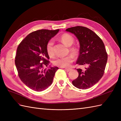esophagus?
I'll list each match as a JSON object with an SVG mask.
<instances>
[{"label":"esophagus","mask_w":121,"mask_h":121,"mask_svg":"<svg viewBox=\"0 0 121 121\" xmlns=\"http://www.w3.org/2000/svg\"><path fill=\"white\" fill-rule=\"evenodd\" d=\"M65 70L66 71V72H70V71L72 70V69L69 68H65Z\"/></svg>","instance_id":"1"}]
</instances>
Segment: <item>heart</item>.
<instances>
[{"instance_id": "obj_1", "label": "heart", "mask_w": 121, "mask_h": 121, "mask_svg": "<svg viewBox=\"0 0 121 121\" xmlns=\"http://www.w3.org/2000/svg\"><path fill=\"white\" fill-rule=\"evenodd\" d=\"M60 39L64 44L67 46H71L74 43V38L72 36L68 33H65L60 36ZM54 42L53 39H50L46 45V51L49 56L54 55L53 50ZM70 50L73 55H76L78 53V49L76 47L70 48ZM73 61V56L72 55H68L65 56H59L54 59L53 63L54 65L62 68L69 67Z\"/></svg>"}]
</instances>
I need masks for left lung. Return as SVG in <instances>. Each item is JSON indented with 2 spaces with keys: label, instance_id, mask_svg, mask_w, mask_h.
<instances>
[{
  "label": "left lung",
  "instance_id": "1",
  "mask_svg": "<svg viewBox=\"0 0 121 121\" xmlns=\"http://www.w3.org/2000/svg\"><path fill=\"white\" fill-rule=\"evenodd\" d=\"M66 30L75 35L80 43L76 64L87 66L84 70L77 69L78 76L72 84L79 89L89 88L99 81L104 73L108 55L104 42L96 33L86 27L77 26Z\"/></svg>",
  "mask_w": 121,
  "mask_h": 121
}]
</instances>
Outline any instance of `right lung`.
Returning a JSON list of instances; mask_svg holds the SVG:
<instances>
[{
	"instance_id": "obj_1",
	"label": "right lung",
	"mask_w": 121,
	"mask_h": 121,
	"mask_svg": "<svg viewBox=\"0 0 121 121\" xmlns=\"http://www.w3.org/2000/svg\"><path fill=\"white\" fill-rule=\"evenodd\" d=\"M59 30H39L30 33L20 43L15 57L18 75L21 81L36 91L47 89L52 83L58 67L43 70L49 65L46 45Z\"/></svg>"
}]
</instances>
